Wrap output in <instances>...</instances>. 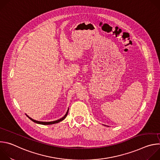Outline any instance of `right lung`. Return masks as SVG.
Returning <instances> with one entry per match:
<instances>
[{
    "label": "right lung",
    "instance_id": "add662e5",
    "mask_svg": "<svg viewBox=\"0 0 160 160\" xmlns=\"http://www.w3.org/2000/svg\"><path fill=\"white\" fill-rule=\"evenodd\" d=\"M68 110H69V109H68V111H67V112H66V113L65 114V115L62 117V118H60L59 120H56V121H53V122H39V121H37V120H33V119H32V118H30V117H29L27 115H26L27 116V117H28L32 122H35V123H38V124H41V125H52V124H54V123H59V122H61V121H62L66 117V116H67V115H68Z\"/></svg>",
    "mask_w": 160,
    "mask_h": 160
}]
</instances>
